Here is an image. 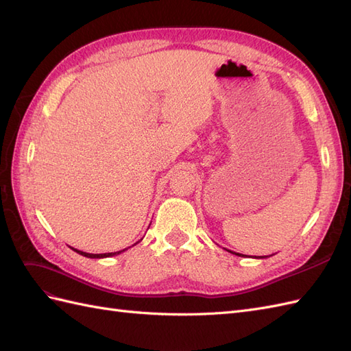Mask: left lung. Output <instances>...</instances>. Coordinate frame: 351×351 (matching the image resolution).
Wrapping results in <instances>:
<instances>
[{"instance_id": "obj_1", "label": "left lung", "mask_w": 351, "mask_h": 351, "mask_svg": "<svg viewBox=\"0 0 351 351\" xmlns=\"http://www.w3.org/2000/svg\"><path fill=\"white\" fill-rule=\"evenodd\" d=\"M230 253H234V252H231V250H228ZM237 254V256H246V254H241V253H236Z\"/></svg>"}]
</instances>
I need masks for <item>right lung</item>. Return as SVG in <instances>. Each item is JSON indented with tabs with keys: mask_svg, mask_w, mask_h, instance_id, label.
I'll use <instances>...</instances> for the list:
<instances>
[{
	"mask_svg": "<svg viewBox=\"0 0 351 351\" xmlns=\"http://www.w3.org/2000/svg\"><path fill=\"white\" fill-rule=\"evenodd\" d=\"M142 241V239L137 241V243H141ZM137 243H134V244H137ZM133 244V246H134ZM71 250H74L76 253H79V254H82V256H86V258H90V259H102V258H111V256H117V254H120V253H123V252H125L127 249H123V250H119V252H111V253H86V252H82V250H77V249H74V247H70Z\"/></svg>",
	"mask_w": 351,
	"mask_h": 351,
	"instance_id": "1",
	"label": "right lung"
}]
</instances>
